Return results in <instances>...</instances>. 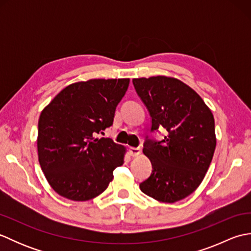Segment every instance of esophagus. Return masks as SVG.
Masks as SVG:
<instances>
[{
  "instance_id": "34e87169",
  "label": "esophagus",
  "mask_w": 251,
  "mask_h": 251,
  "mask_svg": "<svg viewBox=\"0 0 251 251\" xmlns=\"http://www.w3.org/2000/svg\"><path fill=\"white\" fill-rule=\"evenodd\" d=\"M141 153L139 148H129V155L130 156H138Z\"/></svg>"
}]
</instances>
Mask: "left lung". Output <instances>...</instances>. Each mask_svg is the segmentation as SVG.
Returning <instances> with one entry per match:
<instances>
[{
    "instance_id": "obj_1",
    "label": "left lung",
    "mask_w": 251,
    "mask_h": 251,
    "mask_svg": "<svg viewBox=\"0 0 251 251\" xmlns=\"http://www.w3.org/2000/svg\"><path fill=\"white\" fill-rule=\"evenodd\" d=\"M152 117L151 131L166 129L159 142L147 139L143 154L152 174L140 190L162 202L185 199L199 188L216 149L215 119L204 100L180 79L157 75L132 79Z\"/></svg>"
}]
</instances>
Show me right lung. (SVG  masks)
Masks as SVG:
<instances>
[{"mask_svg":"<svg viewBox=\"0 0 251 251\" xmlns=\"http://www.w3.org/2000/svg\"><path fill=\"white\" fill-rule=\"evenodd\" d=\"M129 78H94L63 88L41 112L37 155L56 193L85 201L108 188L126 148L98 134L113 124Z\"/></svg>","mask_w":251,"mask_h":251,"instance_id":"obj_1","label":"right lung"}]
</instances>
